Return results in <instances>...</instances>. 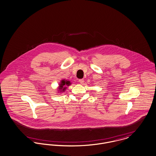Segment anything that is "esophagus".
<instances>
[{"label":"esophagus","instance_id":"obj_1","mask_svg":"<svg viewBox=\"0 0 156 156\" xmlns=\"http://www.w3.org/2000/svg\"><path fill=\"white\" fill-rule=\"evenodd\" d=\"M79 82H80V84H83V83H84V80H83V79H80V80H79Z\"/></svg>","mask_w":156,"mask_h":156}]
</instances>
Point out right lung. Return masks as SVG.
<instances>
[{"label": "right lung", "mask_w": 156, "mask_h": 156, "mask_svg": "<svg viewBox=\"0 0 156 156\" xmlns=\"http://www.w3.org/2000/svg\"><path fill=\"white\" fill-rule=\"evenodd\" d=\"M71 84L72 83L70 82V81L66 79H62L60 83H59L58 87H57L58 89H57L58 93H62L63 92H65L67 89V86H70Z\"/></svg>", "instance_id": "right-lung-1"}]
</instances>
